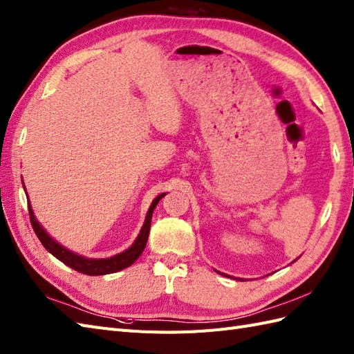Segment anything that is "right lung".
I'll use <instances>...</instances> for the list:
<instances>
[{
	"instance_id": "obj_1",
	"label": "right lung",
	"mask_w": 354,
	"mask_h": 354,
	"mask_svg": "<svg viewBox=\"0 0 354 354\" xmlns=\"http://www.w3.org/2000/svg\"><path fill=\"white\" fill-rule=\"evenodd\" d=\"M164 194H166V193H164ZM164 194H160L158 197H155V201L152 202L151 208L146 214L145 225L142 227V231H140L134 244L131 245L128 250L122 252V253L116 254V257H113V258H106V259H88V258L80 257V254H75V253H72L69 250H66L63 245H60L59 243L54 241L53 238L44 231V227L37 223L35 214H32V209H31L30 203H28V214H30V221H31L32 229H35V232L40 240V243L44 244V248L49 253L54 254L57 259H60L63 264L73 268L75 271H80V273L87 274V276H101V274L116 273V271H120L123 268L133 266L134 262L138 259V257L142 254V252L146 248L147 236H149L152 212H153L155 207H157V203L161 201V197Z\"/></svg>"
}]
</instances>
